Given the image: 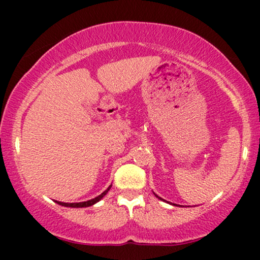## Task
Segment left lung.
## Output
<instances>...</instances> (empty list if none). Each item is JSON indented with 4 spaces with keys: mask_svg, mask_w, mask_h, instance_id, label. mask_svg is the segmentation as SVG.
<instances>
[{
    "mask_svg": "<svg viewBox=\"0 0 260 260\" xmlns=\"http://www.w3.org/2000/svg\"><path fill=\"white\" fill-rule=\"evenodd\" d=\"M154 194H155V193H154ZM155 197H156V198H159L160 201H164V199H161L159 196H156V194H155ZM164 202H166V201H164ZM166 203H170V202H166ZM170 204H172V203H170ZM172 205H177V204H172Z\"/></svg>",
    "mask_w": 260,
    "mask_h": 260,
    "instance_id": "left-lung-1",
    "label": "left lung"
}]
</instances>
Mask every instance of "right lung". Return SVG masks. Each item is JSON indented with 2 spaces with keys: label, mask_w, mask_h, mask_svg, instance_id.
I'll list each match as a JSON object with an SVG mask.
<instances>
[{
  "label": "right lung",
  "mask_w": 260,
  "mask_h": 260,
  "mask_svg": "<svg viewBox=\"0 0 260 260\" xmlns=\"http://www.w3.org/2000/svg\"><path fill=\"white\" fill-rule=\"evenodd\" d=\"M112 186V184H111ZM111 186L107 187L106 190H104L103 193H101L100 196L95 197V198L90 199V201H86V202H79V203H63V202H58V201H55V203H57V204L62 205V207H68V208H86V207H91V205L96 204L98 202H100L101 199L104 198V197L106 196V193L109 192L110 188H111Z\"/></svg>",
  "instance_id": "1"
}]
</instances>
